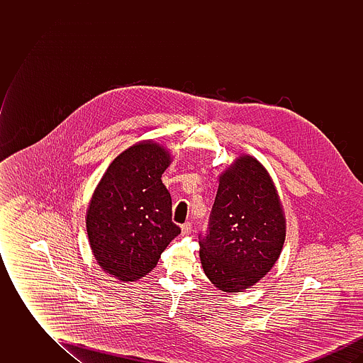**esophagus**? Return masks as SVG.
Listing matches in <instances>:
<instances>
[{
    "label": "esophagus",
    "instance_id": "obj_1",
    "mask_svg": "<svg viewBox=\"0 0 363 363\" xmlns=\"http://www.w3.org/2000/svg\"><path fill=\"white\" fill-rule=\"evenodd\" d=\"M181 231L184 235H189L191 233V225L190 223H185V225H181Z\"/></svg>",
    "mask_w": 363,
    "mask_h": 363
}]
</instances>
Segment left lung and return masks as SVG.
Wrapping results in <instances>:
<instances>
[{"instance_id": "1", "label": "left lung", "mask_w": 363, "mask_h": 363, "mask_svg": "<svg viewBox=\"0 0 363 363\" xmlns=\"http://www.w3.org/2000/svg\"><path fill=\"white\" fill-rule=\"evenodd\" d=\"M286 240V216L268 170L238 156L219 177L200 259L209 281L227 294L255 286L275 265Z\"/></svg>"}]
</instances>
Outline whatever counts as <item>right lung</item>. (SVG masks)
Listing matches in <instances>:
<instances>
[{"mask_svg":"<svg viewBox=\"0 0 363 363\" xmlns=\"http://www.w3.org/2000/svg\"><path fill=\"white\" fill-rule=\"evenodd\" d=\"M172 160L164 145L138 141L110 163L92 193L86 218L89 246L104 272L121 281L151 272L181 233L162 184Z\"/></svg>","mask_w":363,"mask_h":363,"instance_id":"right-lung-1","label":"right lung"}]
</instances>
